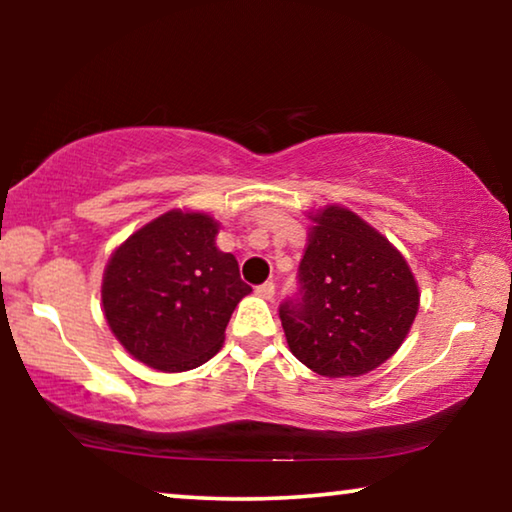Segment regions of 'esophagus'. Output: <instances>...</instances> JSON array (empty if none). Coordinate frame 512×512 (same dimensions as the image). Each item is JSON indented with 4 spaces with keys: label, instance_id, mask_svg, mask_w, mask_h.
<instances>
[{
    "label": "esophagus",
    "instance_id": "34e87169",
    "mask_svg": "<svg viewBox=\"0 0 512 512\" xmlns=\"http://www.w3.org/2000/svg\"><path fill=\"white\" fill-rule=\"evenodd\" d=\"M256 296H261L265 300H272L275 298V282H263L256 286Z\"/></svg>",
    "mask_w": 512,
    "mask_h": 512
}]
</instances>
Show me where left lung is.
Instances as JSON below:
<instances>
[{"label":"left lung","mask_w":512,"mask_h":512,"mask_svg":"<svg viewBox=\"0 0 512 512\" xmlns=\"http://www.w3.org/2000/svg\"><path fill=\"white\" fill-rule=\"evenodd\" d=\"M298 291L279 305L293 356L324 377H356L401 347L419 310L405 258L349 209L314 216Z\"/></svg>","instance_id":"8db88e82"}]
</instances>
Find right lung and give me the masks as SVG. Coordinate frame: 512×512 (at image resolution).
<instances>
[{
    "mask_svg": "<svg viewBox=\"0 0 512 512\" xmlns=\"http://www.w3.org/2000/svg\"><path fill=\"white\" fill-rule=\"evenodd\" d=\"M214 219L167 212L130 235L104 270V317L146 366L181 373L212 359L251 291L233 254L216 249Z\"/></svg>",
    "mask_w": 512,
    "mask_h": 512,
    "instance_id": "1",
    "label": "right lung"
}]
</instances>
